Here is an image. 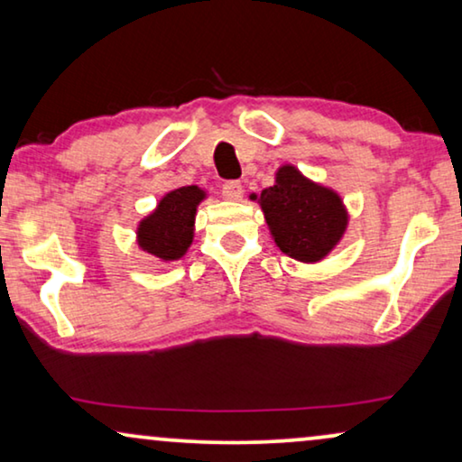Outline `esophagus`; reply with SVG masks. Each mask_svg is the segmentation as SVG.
Here are the masks:
<instances>
[{"label":"esophagus","instance_id":"34e87169","mask_svg":"<svg viewBox=\"0 0 462 462\" xmlns=\"http://www.w3.org/2000/svg\"><path fill=\"white\" fill-rule=\"evenodd\" d=\"M220 193H223L225 199H231V201H237L242 198L244 193V187L239 180H226L223 182V187H220Z\"/></svg>","mask_w":462,"mask_h":462}]
</instances>
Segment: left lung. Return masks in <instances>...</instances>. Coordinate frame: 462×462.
<instances>
[{
    "instance_id": "obj_1",
    "label": "left lung",
    "mask_w": 462,
    "mask_h": 462,
    "mask_svg": "<svg viewBox=\"0 0 462 462\" xmlns=\"http://www.w3.org/2000/svg\"><path fill=\"white\" fill-rule=\"evenodd\" d=\"M258 204L277 248L300 263L321 261L340 242L349 218L332 189L305 179L294 166L277 170L275 185L264 189Z\"/></svg>"
}]
</instances>
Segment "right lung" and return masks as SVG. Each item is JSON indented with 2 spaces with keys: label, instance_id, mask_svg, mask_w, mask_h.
Returning a JSON list of instances; mask_svg holds the SVG:
<instances>
[{
  "label": "right lung",
  "instance_id": "1",
  "mask_svg": "<svg viewBox=\"0 0 462 462\" xmlns=\"http://www.w3.org/2000/svg\"><path fill=\"white\" fill-rule=\"evenodd\" d=\"M206 193L199 187H180L163 195L160 204L138 225V245L160 261H179L193 242L195 210Z\"/></svg>",
  "mask_w": 462,
  "mask_h": 462
}]
</instances>
